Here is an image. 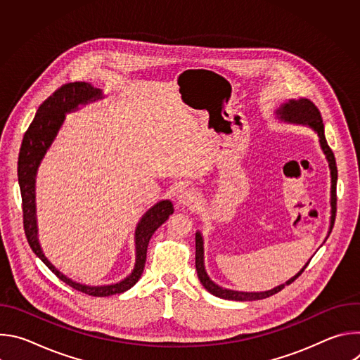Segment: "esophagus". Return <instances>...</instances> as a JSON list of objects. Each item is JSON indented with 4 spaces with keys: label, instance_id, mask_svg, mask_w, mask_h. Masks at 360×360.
<instances>
[{
    "label": "esophagus",
    "instance_id": "obj_1",
    "mask_svg": "<svg viewBox=\"0 0 360 360\" xmlns=\"http://www.w3.org/2000/svg\"><path fill=\"white\" fill-rule=\"evenodd\" d=\"M199 199V195L195 189L192 188H186L184 191H181L179 196H178V202L182 205V207H192Z\"/></svg>",
    "mask_w": 360,
    "mask_h": 360
}]
</instances>
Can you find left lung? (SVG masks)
I'll return each mask as SVG.
<instances>
[{
    "instance_id": "1",
    "label": "left lung",
    "mask_w": 360,
    "mask_h": 360,
    "mask_svg": "<svg viewBox=\"0 0 360 360\" xmlns=\"http://www.w3.org/2000/svg\"><path fill=\"white\" fill-rule=\"evenodd\" d=\"M276 115L279 117L281 121L285 122H290V124H303V125H309L319 136V142H321V148L323 150V153L326 155V160L329 162V168H330V176H332V188H330V207H332V217H330V231L333 228L335 224V217H336V181H338V168H336V160L332 149L329 148L326 138H325V128H323V121H322V115L319 112V110L315 107V104L312 101L306 99V98H300V99H290L286 104L281 105V108L276 111ZM329 231V233H330ZM195 246H196V253H195V268L198 272V278L200 281V283L203 285V288L207 289L210 293H212L214 296L222 297V299H228V300H259V299H265L269 297L278 292H281L286 285H290L296 278H299L302 275V272L306 269V266L309 265L307 262L302 271L299 274H296L293 278H290L286 283L279 285L271 290H265V292H239V290H232V289H225L219 285H217L214 281H211V278L208 276L207 271H205V265H203V239L202 235L199 232H196L195 235Z\"/></svg>"
}]
</instances>
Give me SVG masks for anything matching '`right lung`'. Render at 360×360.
Wrapping results in <instances>:
<instances>
[{
    "label": "right lung",
    "mask_w": 360,
    "mask_h": 360,
    "mask_svg": "<svg viewBox=\"0 0 360 360\" xmlns=\"http://www.w3.org/2000/svg\"><path fill=\"white\" fill-rule=\"evenodd\" d=\"M102 98V91L94 88L88 82H70L58 88L53 95L48 96L39 105L31 125L28 127L21 149L18 155V184L22 198V218H24V231L27 240L32 252L38 258L53 271L57 278L63 282L91 296H111L122 293L131 289L141 278L145 261L146 249L150 236L168 218L174 214V205L171 200L165 199L146 211L141 218L135 229V266L129 276L124 281L112 285L89 286L74 282L61 274L53 264H51L41 249L38 242V228H37V212H35V178L38 167L46 153L51 143L54 142L60 128L65 121V114L77 111L78 105H85L88 102Z\"/></svg>",
    "instance_id": "1"
}]
</instances>
